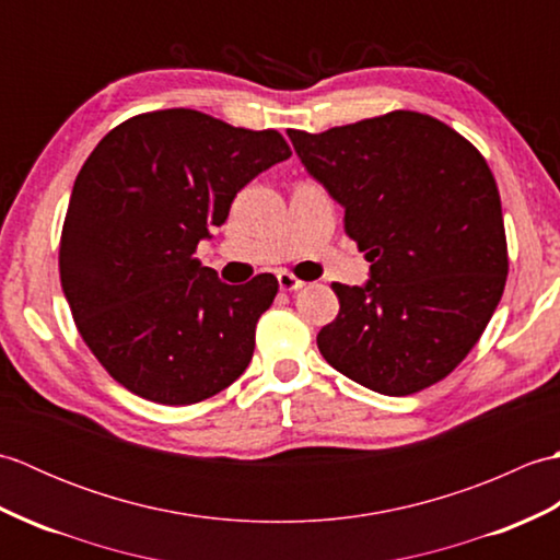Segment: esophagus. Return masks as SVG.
Segmentation results:
<instances>
[{
  "label": "esophagus",
  "mask_w": 560,
  "mask_h": 560,
  "mask_svg": "<svg viewBox=\"0 0 560 560\" xmlns=\"http://www.w3.org/2000/svg\"><path fill=\"white\" fill-rule=\"evenodd\" d=\"M277 279H279V289H281V291H299V289L305 287V281L295 279L291 271H279Z\"/></svg>",
  "instance_id": "1"
}]
</instances>
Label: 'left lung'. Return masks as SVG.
Masks as SVG:
<instances>
[{
	"label": "left lung",
	"mask_w": 560,
	"mask_h": 560,
	"mask_svg": "<svg viewBox=\"0 0 560 560\" xmlns=\"http://www.w3.org/2000/svg\"><path fill=\"white\" fill-rule=\"evenodd\" d=\"M289 139L373 261L363 287L331 283L339 315L319 329V353L380 395L435 385L474 349L505 289L489 163L455 129L411 110L319 135L289 129Z\"/></svg>",
	"instance_id": "8db88e82"
}]
</instances>
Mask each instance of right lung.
Listing matches in <instances>:
<instances>
[{
	"label": "right lung",
	"mask_w": 560,
	"mask_h": 560,
	"mask_svg": "<svg viewBox=\"0 0 560 560\" xmlns=\"http://www.w3.org/2000/svg\"><path fill=\"white\" fill-rule=\"evenodd\" d=\"M289 156L277 129L187 108L129 117L91 151L71 189L59 279L79 335L122 387L183 407L245 373L279 281L231 287L195 253L235 195Z\"/></svg>",
	"instance_id": "right-lung-1"
}]
</instances>
